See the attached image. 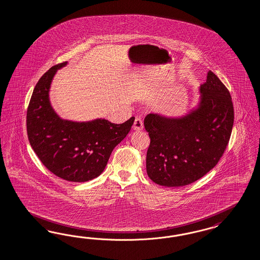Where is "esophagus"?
<instances>
[{
  "mask_svg": "<svg viewBox=\"0 0 260 260\" xmlns=\"http://www.w3.org/2000/svg\"><path fill=\"white\" fill-rule=\"evenodd\" d=\"M133 127H134V131H137V132L142 131V129H143V122H142L141 119H135V120H134V126H133Z\"/></svg>",
  "mask_w": 260,
  "mask_h": 260,
  "instance_id": "34e87169",
  "label": "esophagus"
}]
</instances>
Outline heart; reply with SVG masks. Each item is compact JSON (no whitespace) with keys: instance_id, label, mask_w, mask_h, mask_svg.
I'll return each instance as SVG.
<instances>
[{"instance_id":"obj_1","label":"heart","mask_w":260,"mask_h":260,"mask_svg":"<svg viewBox=\"0 0 260 260\" xmlns=\"http://www.w3.org/2000/svg\"><path fill=\"white\" fill-rule=\"evenodd\" d=\"M158 109H160V110H164V109H165V105H160V106L158 107Z\"/></svg>"}]
</instances>
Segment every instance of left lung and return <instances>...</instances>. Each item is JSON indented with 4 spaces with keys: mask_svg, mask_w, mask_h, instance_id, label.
I'll return each mask as SVG.
<instances>
[{
    "mask_svg": "<svg viewBox=\"0 0 260 260\" xmlns=\"http://www.w3.org/2000/svg\"><path fill=\"white\" fill-rule=\"evenodd\" d=\"M197 106L180 116L149 114L144 126L150 144L147 173L165 187L193 183L218 163L228 145L234 106L227 87L209 71Z\"/></svg>",
    "mask_w": 260,
    "mask_h": 260,
    "instance_id": "obj_1",
    "label": "left lung"
}]
</instances>
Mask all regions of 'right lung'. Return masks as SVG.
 Wrapping results in <instances>:
<instances>
[{
    "label": "right lung",
    "mask_w": 260,
    "mask_h": 260,
    "mask_svg": "<svg viewBox=\"0 0 260 260\" xmlns=\"http://www.w3.org/2000/svg\"><path fill=\"white\" fill-rule=\"evenodd\" d=\"M56 64L40 78L26 113L32 149L48 171L67 181L87 182L104 172L113 149L124 140L134 117L123 124L96 118L77 122L61 118L51 106L49 91L58 70Z\"/></svg>",
    "instance_id": "right-lung-1"
}]
</instances>
